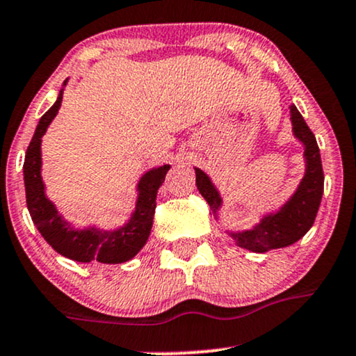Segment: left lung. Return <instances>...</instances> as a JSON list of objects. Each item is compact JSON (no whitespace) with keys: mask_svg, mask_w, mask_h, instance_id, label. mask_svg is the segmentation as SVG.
<instances>
[{"mask_svg":"<svg viewBox=\"0 0 356 356\" xmlns=\"http://www.w3.org/2000/svg\"><path fill=\"white\" fill-rule=\"evenodd\" d=\"M291 124L293 133L305 145V158H307V173L300 183L296 193L277 215H268L261 220L253 229L243 233H229L235 241L243 248L252 250L257 253H265L275 248L293 245L300 238L307 235V232L313 227L318 213L321 195H323V166H321L320 149L316 145L315 135L308 124L305 123L303 116L296 110L295 104L290 106ZM196 170V188L207 200L213 211H216L221 204V198L215 186L211 185L210 178L202 170Z\"/></svg>","mask_w":356,"mask_h":356,"instance_id":"1","label":"left lung"}]
</instances>
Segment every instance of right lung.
<instances>
[{
	"label": "right lung",
	"mask_w": 356,
	"mask_h": 356,
	"mask_svg": "<svg viewBox=\"0 0 356 356\" xmlns=\"http://www.w3.org/2000/svg\"><path fill=\"white\" fill-rule=\"evenodd\" d=\"M66 83V81H65ZM63 91L56 103L41 116L35 135H33L24 156L23 173L26 188V204L33 223L49 245L70 260L90 263H123L131 260L143 248L153 227L154 208H156L158 188L165 181L170 165L154 168L141 178L138 190L136 210L127 227L116 232H99L96 228L74 229L58 215L54 204L46 198L41 179V136L56 116L61 106Z\"/></svg>",
	"instance_id": "add662e5"
}]
</instances>
